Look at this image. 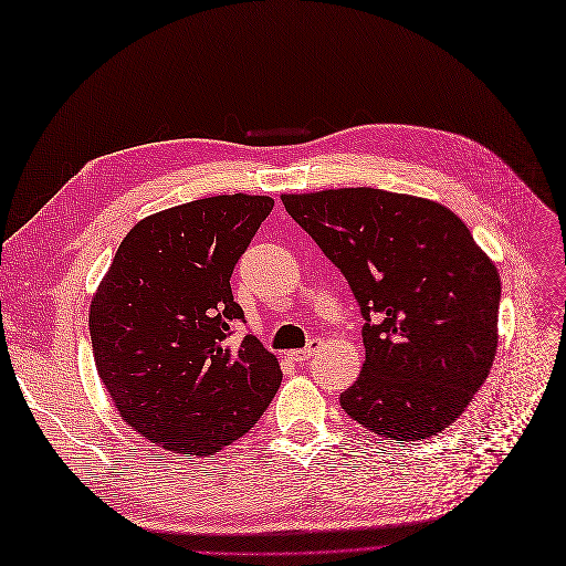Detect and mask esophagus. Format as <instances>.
<instances>
[{"label": "esophagus", "mask_w": 566, "mask_h": 566, "mask_svg": "<svg viewBox=\"0 0 566 566\" xmlns=\"http://www.w3.org/2000/svg\"><path fill=\"white\" fill-rule=\"evenodd\" d=\"M319 345H322V340L319 338H313V340H307V345H305V348H301V350H291L289 353V357L291 359H294V361H307L310 357H313L317 350H319Z\"/></svg>", "instance_id": "esophagus-1"}]
</instances>
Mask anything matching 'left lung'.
<instances>
[{
    "label": "left lung",
    "instance_id": "obj_1",
    "mask_svg": "<svg viewBox=\"0 0 566 566\" xmlns=\"http://www.w3.org/2000/svg\"><path fill=\"white\" fill-rule=\"evenodd\" d=\"M289 216L348 280L367 359L340 407L416 442L470 405L494 364L501 280L447 207L374 188L282 195Z\"/></svg>",
    "mask_w": 566,
    "mask_h": 566
}]
</instances>
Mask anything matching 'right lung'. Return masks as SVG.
Wrapping results in <instances>:
<instances>
[{
    "label": "right lung",
    "instance_id": "obj_1",
    "mask_svg": "<svg viewBox=\"0 0 566 566\" xmlns=\"http://www.w3.org/2000/svg\"><path fill=\"white\" fill-rule=\"evenodd\" d=\"M275 199L218 195L143 218L124 237L88 310L96 369L145 440L209 455L256 426L277 357L247 334L230 277Z\"/></svg>",
    "mask_w": 566,
    "mask_h": 566
}]
</instances>
